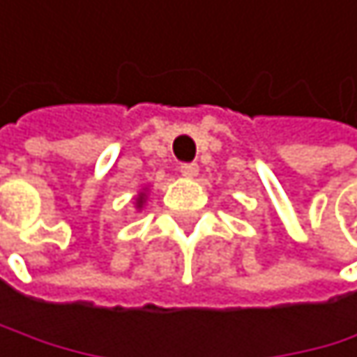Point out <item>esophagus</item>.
Returning a JSON list of instances; mask_svg holds the SVG:
<instances>
[{
  "label": "esophagus",
  "mask_w": 357,
  "mask_h": 357,
  "mask_svg": "<svg viewBox=\"0 0 357 357\" xmlns=\"http://www.w3.org/2000/svg\"><path fill=\"white\" fill-rule=\"evenodd\" d=\"M180 173H182L184 177H195V175L199 173V165H197V162H182V165H180Z\"/></svg>",
  "instance_id": "esophagus-1"
}]
</instances>
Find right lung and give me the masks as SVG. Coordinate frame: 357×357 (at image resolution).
Instances as JSON below:
<instances>
[{
	"label": "right lung",
	"instance_id": "right-lung-1",
	"mask_svg": "<svg viewBox=\"0 0 357 357\" xmlns=\"http://www.w3.org/2000/svg\"><path fill=\"white\" fill-rule=\"evenodd\" d=\"M142 201H144V197H139V199H137V207H142Z\"/></svg>",
	"mask_w": 357,
	"mask_h": 357
}]
</instances>
